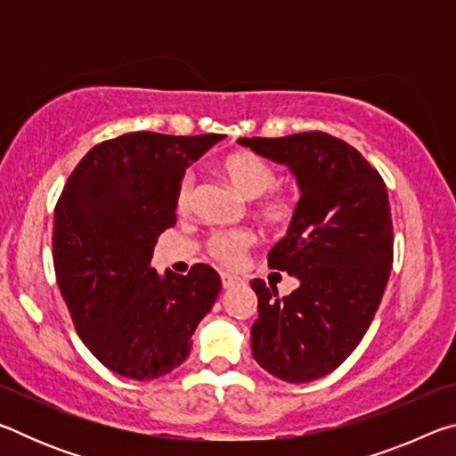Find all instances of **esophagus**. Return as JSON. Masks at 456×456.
<instances>
[{"instance_id":"obj_1","label":"esophagus","mask_w":456,"mask_h":456,"mask_svg":"<svg viewBox=\"0 0 456 456\" xmlns=\"http://www.w3.org/2000/svg\"><path fill=\"white\" fill-rule=\"evenodd\" d=\"M241 281H243L241 277H237L233 273H221V283H223V288H225V289L235 288V285H239Z\"/></svg>"}]
</instances>
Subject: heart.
Listing matches in <instances>:
<instances>
[{"instance_id": "heart-1", "label": "heart", "mask_w": 456, "mask_h": 456, "mask_svg": "<svg viewBox=\"0 0 456 456\" xmlns=\"http://www.w3.org/2000/svg\"><path fill=\"white\" fill-rule=\"evenodd\" d=\"M219 173L239 195L245 199H258L256 211L259 219L272 229H283L296 219L297 215V199L283 191H272L277 184L275 168L261 159L259 154L249 151H235L225 154L219 160ZM270 192L267 193L266 191ZM192 192V176L184 175L176 191V209L187 211L191 205ZM253 237L249 231H217L209 237V253L223 261V264H235L241 253L251 245Z\"/></svg>"}]
</instances>
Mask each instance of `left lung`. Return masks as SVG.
<instances>
[{
	"instance_id": "8db88e82",
	"label": "left lung",
	"mask_w": 456,
	"mask_h": 456,
	"mask_svg": "<svg viewBox=\"0 0 456 456\" xmlns=\"http://www.w3.org/2000/svg\"><path fill=\"white\" fill-rule=\"evenodd\" d=\"M237 142L288 167L302 192L296 219L267 256L299 288L280 297L273 285L251 281L253 358L283 382L318 380L356 350L382 302L395 256L388 191L354 146L320 130Z\"/></svg>"
}]
</instances>
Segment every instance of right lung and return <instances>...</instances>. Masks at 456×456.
<instances>
[{
	"instance_id": "1",
	"label": "right lung",
	"mask_w": 456,
	"mask_h": 456,
	"mask_svg": "<svg viewBox=\"0 0 456 456\" xmlns=\"http://www.w3.org/2000/svg\"><path fill=\"white\" fill-rule=\"evenodd\" d=\"M223 134L128 133L96 144L53 211V269L74 328L102 364L154 380L187 360L221 277L197 264L187 275L151 267L159 235L176 223L184 168Z\"/></svg>"
}]
</instances>
